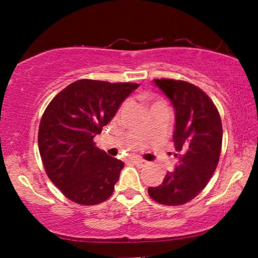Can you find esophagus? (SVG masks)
Masks as SVG:
<instances>
[{"instance_id":"esophagus-1","label":"esophagus","mask_w":258,"mask_h":258,"mask_svg":"<svg viewBox=\"0 0 258 258\" xmlns=\"http://www.w3.org/2000/svg\"><path fill=\"white\" fill-rule=\"evenodd\" d=\"M130 162H132V163H134V164H136V165H140V167H142V165L146 164V163H144L143 160H141V158H137V157H132V158H130Z\"/></svg>"}]
</instances>
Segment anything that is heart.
<instances>
[{"mask_svg": "<svg viewBox=\"0 0 258 258\" xmlns=\"http://www.w3.org/2000/svg\"><path fill=\"white\" fill-rule=\"evenodd\" d=\"M154 107H165V105H164L163 102L156 101V102H154L153 105H151V108H154Z\"/></svg>", "mask_w": 258, "mask_h": 258, "instance_id": "obj_1", "label": "heart"}]
</instances>
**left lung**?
Instances as JSON below:
<instances>
[{
	"mask_svg": "<svg viewBox=\"0 0 258 258\" xmlns=\"http://www.w3.org/2000/svg\"><path fill=\"white\" fill-rule=\"evenodd\" d=\"M175 109L174 142L178 164L162 184L148 189L155 202L182 206L206 188L216 170L222 149V121L211 98L195 84L181 80L155 79Z\"/></svg>",
	"mask_w": 258,
	"mask_h": 258,
	"instance_id": "1",
	"label": "left lung"
}]
</instances>
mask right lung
<instances>
[{"label":"right lung","instance_id":"add662e5","mask_svg":"<svg viewBox=\"0 0 258 258\" xmlns=\"http://www.w3.org/2000/svg\"><path fill=\"white\" fill-rule=\"evenodd\" d=\"M137 87L139 83L79 80L45 108L38 149L48 177L67 199L96 206L112 195L124 163L98 149L94 137Z\"/></svg>","mask_w":258,"mask_h":258}]
</instances>
